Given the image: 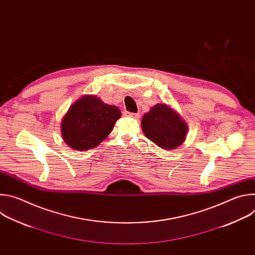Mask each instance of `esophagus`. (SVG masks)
I'll use <instances>...</instances> for the list:
<instances>
[{"mask_svg":"<svg viewBox=\"0 0 255 255\" xmlns=\"http://www.w3.org/2000/svg\"><path fill=\"white\" fill-rule=\"evenodd\" d=\"M124 116L126 117H132V118H135V119H138L140 117V115L138 113H130L128 111H125L124 112Z\"/></svg>","mask_w":255,"mask_h":255,"instance_id":"obj_1","label":"esophagus"}]
</instances>
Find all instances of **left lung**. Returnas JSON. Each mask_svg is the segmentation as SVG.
<instances>
[{"mask_svg": "<svg viewBox=\"0 0 255 255\" xmlns=\"http://www.w3.org/2000/svg\"><path fill=\"white\" fill-rule=\"evenodd\" d=\"M141 126L146 137L163 149H174L186 139L188 126L165 104H157L145 114Z\"/></svg>", "mask_w": 255, "mask_h": 255, "instance_id": "8db88e82", "label": "left lung"}]
</instances>
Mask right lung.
I'll use <instances>...</instances> for the list:
<instances>
[{
    "label": "right lung",
    "instance_id": "1",
    "mask_svg": "<svg viewBox=\"0 0 255 255\" xmlns=\"http://www.w3.org/2000/svg\"><path fill=\"white\" fill-rule=\"evenodd\" d=\"M120 117L117 107L95 96H84L69 108L62 120L63 140L76 150L94 148L112 132Z\"/></svg>",
    "mask_w": 255,
    "mask_h": 255
}]
</instances>
